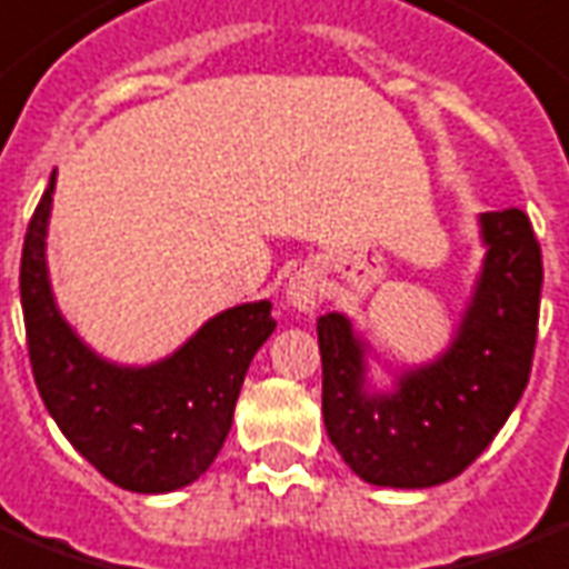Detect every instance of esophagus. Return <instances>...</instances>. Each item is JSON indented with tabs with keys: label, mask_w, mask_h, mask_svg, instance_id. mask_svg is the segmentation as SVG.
Returning a JSON list of instances; mask_svg holds the SVG:
<instances>
[{
	"label": "esophagus",
	"mask_w": 569,
	"mask_h": 569,
	"mask_svg": "<svg viewBox=\"0 0 569 569\" xmlns=\"http://www.w3.org/2000/svg\"><path fill=\"white\" fill-rule=\"evenodd\" d=\"M319 298H322V280H319V274H316L313 268L298 271V274L289 280V286H286V301L292 303L295 310H301V313L316 310Z\"/></svg>",
	"instance_id": "obj_1"
}]
</instances>
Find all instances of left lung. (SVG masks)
Returning <instances> with one entry per match:
<instances>
[{
    "instance_id": "1",
    "label": "left lung",
    "mask_w": 569,
    "mask_h": 569,
    "mask_svg": "<svg viewBox=\"0 0 569 569\" xmlns=\"http://www.w3.org/2000/svg\"><path fill=\"white\" fill-rule=\"evenodd\" d=\"M480 236L487 259L450 349L402 372L393 393L370 390L367 349L346 316L328 313L316 322L325 429L346 466L367 483H448L489 448L526 390L543 256L519 208L480 214Z\"/></svg>"
}]
</instances>
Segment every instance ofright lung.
I'll use <instances>...</instances> for the list:
<instances>
[{
    "label": "right lung",
    "mask_w": 569,
    "mask_h": 569,
    "mask_svg": "<svg viewBox=\"0 0 569 569\" xmlns=\"http://www.w3.org/2000/svg\"><path fill=\"white\" fill-rule=\"evenodd\" d=\"M56 172L26 229L20 301L32 376L64 439L130 492L193 483L223 448L247 367L274 331L271 301L208 319L179 352L151 367L98 358L56 310L47 280V220Z\"/></svg>",
    "instance_id": "add662e5"
}]
</instances>
